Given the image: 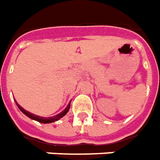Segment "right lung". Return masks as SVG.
Returning a JSON list of instances; mask_svg holds the SVG:
<instances>
[{
  "label": "right lung",
  "instance_id": "obj_1",
  "mask_svg": "<svg viewBox=\"0 0 160 160\" xmlns=\"http://www.w3.org/2000/svg\"><path fill=\"white\" fill-rule=\"evenodd\" d=\"M15 102H16V104H17L18 108H19L22 112H23L24 114H25L26 116H28L29 118H30V119H34V120H36V121H38V122L40 123H43V124H48V123H52V122H55V121H57V120H58L59 119H61V118H62V117L64 116L66 113H68V110H69V108H70V102H69V103L68 104V106L66 107V108H65L63 111H62L61 113H58V114H57V115H55V116H52V117H48V118H45V117H41V116H37V115H35V114H33V113H29V112H28L27 110H25L24 108H23L20 106L19 104L17 102H16V100H15Z\"/></svg>",
  "mask_w": 160,
  "mask_h": 160
}]
</instances>
